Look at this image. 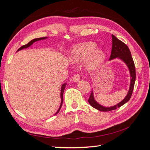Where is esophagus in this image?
I'll return each instance as SVG.
<instances>
[{
    "label": "esophagus",
    "instance_id": "esophagus-1",
    "mask_svg": "<svg viewBox=\"0 0 150 150\" xmlns=\"http://www.w3.org/2000/svg\"><path fill=\"white\" fill-rule=\"evenodd\" d=\"M79 80H80V76L78 74H77L72 77V81H73L74 83L78 82V81H79Z\"/></svg>",
    "mask_w": 150,
    "mask_h": 150
}]
</instances>
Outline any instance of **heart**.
<instances>
[{
	"label": "heart",
	"instance_id": "heart-1",
	"mask_svg": "<svg viewBox=\"0 0 150 150\" xmlns=\"http://www.w3.org/2000/svg\"><path fill=\"white\" fill-rule=\"evenodd\" d=\"M96 47L97 44L93 42L76 45L71 49L70 60L73 63H81L87 60L86 66L89 69H93L102 64L105 59V53Z\"/></svg>",
	"mask_w": 150,
	"mask_h": 150
}]
</instances>
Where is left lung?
<instances>
[{"label": "left lung", "instance_id": "8db88e82", "mask_svg": "<svg viewBox=\"0 0 150 150\" xmlns=\"http://www.w3.org/2000/svg\"><path fill=\"white\" fill-rule=\"evenodd\" d=\"M116 58L119 59L122 62H124L125 64L128 68L130 74V84L128 92L125 98L119 103L112 106L105 107L96 101L94 96V91L92 90L90 97L88 99V102L91 106L99 111L106 112L116 110L117 108L122 106L123 104L128 102L130 99L133 93L136 79V71L134 61L133 60L132 56H131V52L128 47L124 42H122L121 40H119L114 35L112 34V49L110 61Z\"/></svg>", "mask_w": 150, "mask_h": 150}]
</instances>
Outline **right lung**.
I'll list each match as a JSON object with an SVG mask.
<instances>
[{
	"instance_id": "obj_1",
	"label": "right lung",
	"mask_w": 150,
	"mask_h": 150,
	"mask_svg": "<svg viewBox=\"0 0 150 150\" xmlns=\"http://www.w3.org/2000/svg\"><path fill=\"white\" fill-rule=\"evenodd\" d=\"M48 38H36V39H34L33 40H30V41L28 44H25L24 45V46H22V47H21L19 49L17 50V51H21V50L24 49H26V48H28L30 46H32L35 42H37V41H39V40H45V39H47ZM67 84V83H64L62 86H61V104H60V106L58 110L57 111V112L55 113L56 115V114H57V113L59 112V111H60L61 110V108L62 106V103H63V93H64V91L65 89V87H66V85Z\"/></svg>"
}]
</instances>
